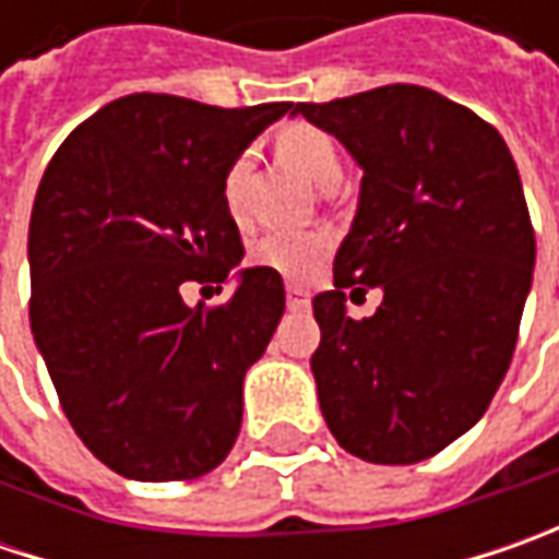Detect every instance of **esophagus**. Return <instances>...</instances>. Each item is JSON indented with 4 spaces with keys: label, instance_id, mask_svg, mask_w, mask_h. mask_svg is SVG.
<instances>
[{
    "label": "esophagus",
    "instance_id": "obj_1",
    "mask_svg": "<svg viewBox=\"0 0 559 559\" xmlns=\"http://www.w3.org/2000/svg\"><path fill=\"white\" fill-rule=\"evenodd\" d=\"M286 305H289V311H308L311 295H308V289H301V286L289 283V286H286Z\"/></svg>",
    "mask_w": 559,
    "mask_h": 559
}]
</instances>
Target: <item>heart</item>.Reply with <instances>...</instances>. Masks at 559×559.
Segmentation results:
<instances>
[{"label":"heart","instance_id":"heart-1","mask_svg":"<svg viewBox=\"0 0 559 559\" xmlns=\"http://www.w3.org/2000/svg\"><path fill=\"white\" fill-rule=\"evenodd\" d=\"M276 148L286 162L305 174L313 186L326 189L342 180V158L330 133H323L320 127L311 123H292L280 133ZM251 158L239 155L236 162L226 167L224 177V202L233 217H242V186H246ZM330 251L326 233H270L258 246H254V261L261 267L273 270L286 280H308L317 273Z\"/></svg>","mask_w":559,"mask_h":559}]
</instances>
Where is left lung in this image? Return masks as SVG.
Returning <instances> with one entry per match:
<instances>
[{
  "instance_id": "8db88e82",
  "label": "left lung",
  "mask_w": 559,
  "mask_h": 559,
  "mask_svg": "<svg viewBox=\"0 0 559 559\" xmlns=\"http://www.w3.org/2000/svg\"><path fill=\"white\" fill-rule=\"evenodd\" d=\"M292 115L364 170L335 289L313 298L323 419L360 461H426L483 419L516 348L535 267L520 170L491 123L411 83ZM367 285L383 305L352 321L344 292Z\"/></svg>"
}]
</instances>
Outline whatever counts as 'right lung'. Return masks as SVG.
Wrapping results in <instances>:
<instances>
[{"instance_id":"obj_1","label":"right lung","mask_w":559,"mask_h":559,"mask_svg":"<svg viewBox=\"0 0 559 559\" xmlns=\"http://www.w3.org/2000/svg\"><path fill=\"white\" fill-rule=\"evenodd\" d=\"M289 108L133 93L83 120L39 180L33 342L80 441L127 479L204 476L239 436L242 379L286 289L273 270H239L224 177ZM186 282H233L234 295L192 309Z\"/></svg>"}]
</instances>
